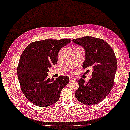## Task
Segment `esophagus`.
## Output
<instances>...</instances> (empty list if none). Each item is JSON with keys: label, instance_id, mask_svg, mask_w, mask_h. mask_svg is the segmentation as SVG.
Returning <instances> with one entry per match:
<instances>
[{"label": "esophagus", "instance_id": "esophagus-1", "mask_svg": "<svg viewBox=\"0 0 130 130\" xmlns=\"http://www.w3.org/2000/svg\"><path fill=\"white\" fill-rule=\"evenodd\" d=\"M69 80H70V81L71 82H75V79H74V78H70Z\"/></svg>", "mask_w": 130, "mask_h": 130}]
</instances>
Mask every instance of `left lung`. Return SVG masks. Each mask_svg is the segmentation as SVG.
I'll use <instances>...</instances> for the list:
<instances>
[{"label": "left lung", "instance_id": "1", "mask_svg": "<svg viewBox=\"0 0 130 130\" xmlns=\"http://www.w3.org/2000/svg\"><path fill=\"white\" fill-rule=\"evenodd\" d=\"M73 41L85 50L83 69H93L92 78L89 81L85 82L82 78L77 80L79 88L75 95L80 103L95 105L103 101L113 88L117 69L115 54L111 46L99 38L85 36Z\"/></svg>", "mask_w": 130, "mask_h": 130}]
</instances>
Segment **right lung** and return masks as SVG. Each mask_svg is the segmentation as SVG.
<instances>
[{
  "label": "right lung",
  "instance_id": "1",
  "mask_svg": "<svg viewBox=\"0 0 130 130\" xmlns=\"http://www.w3.org/2000/svg\"><path fill=\"white\" fill-rule=\"evenodd\" d=\"M70 39H47L31 42L21 54L17 73L22 93L31 103L40 107L58 101L61 91L69 83L67 76L54 80L48 77L49 67L57 63V55Z\"/></svg>",
  "mask_w": 130,
  "mask_h": 130
}]
</instances>
